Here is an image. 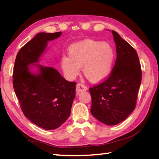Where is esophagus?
Listing matches in <instances>:
<instances>
[{"label": "esophagus", "mask_w": 159, "mask_h": 159, "mask_svg": "<svg viewBox=\"0 0 159 159\" xmlns=\"http://www.w3.org/2000/svg\"><path fill=\"white\" fill-rule=\"evenodd\" d=\"M76 90L77 93H79L80 92H83V91L88 90V88L83 84H80V83H79V84L76 85Z\"/></svg>", "instance_id": "34e87169"}]
</instances>
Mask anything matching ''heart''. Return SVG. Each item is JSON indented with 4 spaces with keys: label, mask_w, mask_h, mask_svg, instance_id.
<instances>
[{
    "label": "heart",
    "mask_w": 159,
    "mask_h": 159,
    "mask_svg": "<svg viewBox=\"0 0 159 159\" xmlns=\"http://www.w3.org/2000/svg\"><path fill=\"white\" fill-rule=\"evenodd\" d=\"M115 61V51L107 42L86 39L69 48V57H61V65L69 79L78 76L80 67L83 74L93 83H99L111 74Z\"/></svg>",
    "instance_id": "obj_1"
}]
</instances>
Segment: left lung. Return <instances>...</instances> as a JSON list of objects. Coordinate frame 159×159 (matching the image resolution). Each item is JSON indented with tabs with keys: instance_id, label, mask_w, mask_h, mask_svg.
Masks as SVG:
<instances>
[{
	"instance_id": "1",
	"label": "left lung",
	"mask_w": 159,
	"mask_h": 159,
	"mask_svg": "<svg viewBox=\"0 0 159 159\" xmlns=\"http://www.w3.org/2000/svg\"><path fill=\"white\" fill-rule=\"evenodd\" d=\"M116 45V60L110 76L90 88V112L107 125L122 122L134 111L142 80L138 54L115 31H111Z\"/></svg>"
}]
</instances>
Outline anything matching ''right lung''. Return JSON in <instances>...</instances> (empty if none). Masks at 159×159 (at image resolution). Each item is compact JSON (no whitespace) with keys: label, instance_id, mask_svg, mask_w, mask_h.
<instances>
[{"label":"right lung","instance_id":"right-lung-1","mask_svg":"<svg viewBox=\"0 0 159 159\" xmlns=\"http://www.w3.org/2000/svg\"><path fill=\"white\" fill-rule=\"evenodd\" d=\"M61 35V31L37 34L19 51L13 70V88L24 114L48 130L66 121L76 96V83L67 81L53 67L39 64L48 42Z\"/></svg>","mask_w":159,"mask_h":159}]
</instances>
